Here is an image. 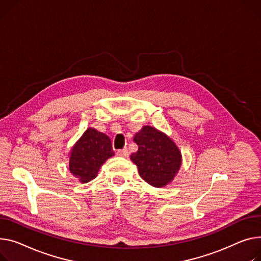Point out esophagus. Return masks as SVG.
<instances>
[{
	"label": "esophagus",
	"mask_w": 261,
	"mask_h": 261,
	"mask_svg": "<svg viewBox=\"0 0 261 261\" xmlns=\"http://www.w3.org/2000/svg\"><path fill=\"white\" fill-rule=\"evenodd\" d=\"M116 154L118 156H123V158H128L129 156V151L127 149H120L116 151Z\"/></svg>",
	"instance_id": "obj_1"
}]
</instances>
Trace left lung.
<instances>
[{
	"label": "left lung",
	"mask_w": 261,
	"mask_h": 261,
	"mask_svg": "<svg viewBox=\"0 0 261 261\" xmlns=\"http://www.w3.org/2000/svg\"><path fill=\"white\" fill-rule=\"evenodd\" d=\"M133 141L138 150L130 159L137 166L141 177L156 188L171 182L181 166V153L175 143L151 126H144Z\"/></svg>",
	"instance_id": "left-lung-1"
}]
</instances>
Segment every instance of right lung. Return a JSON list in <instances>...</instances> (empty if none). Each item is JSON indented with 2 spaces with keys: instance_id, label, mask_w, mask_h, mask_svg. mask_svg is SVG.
Instances as JSON below:
<instances>
[{
  "instance_id": "obj_1",
  "label": "right lung",
  "mask_w": 261,
  "mask_h": 261,
  "mask_svg": "<svg viewBox=\"0 0 261 261\" xmlns=\"http://www.w3.org/2000/svg\"><path fill=\"white\" fill-rule=\"evenodd\" d=\"M113 155L109 136L88 128L70 151L69 170L82 184H86L96 177L101 165Z\"/></svg>"
}]
</instances>
